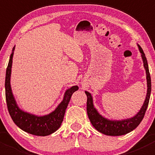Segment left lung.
<instances>
[{"mask_svg": "<svg viewBox=\"0 0 155 155\" xmlns=\"http://www.w3.org/2000/svg\"><path fill=\"white\" fill-rule=\"evenodd\" d=\"M138 47L140 53H141L143 65H144L145 72H146L147 87L148 88H147V94L145 97L144 104L137 115H134L132 118L123 120H114L113 121V120L107 119V118L103 117L101 114H99L97 110L94 107L93 98H92L91 94L88 91H85L87 95V113L91 123L97 130L105 134V135L121 136L128 134L130 131L134 130L135 128H137L144 118L145 111H146L148 102H149L150 95H151V82L146 57H145L143 48L139 45Z\"/></svg>", "mask_w": 155, "mask_h": 155, "instance_id": "1", "label": "left lung"}]
</instances>
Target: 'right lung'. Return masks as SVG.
I'll use <instances>...</instances> for the list:
<instances>
[{
    "label": "right lung",
    "instance_id": "right-lung-1",
    "mask_svg": "<svg viewBox=\"0 0 155 155\" xmlns=\"http://www.w3.org/2000/svg\"><path fill=\"white\" fill-rule=\"evenodd\" d=\"M14 50H15V46L12 50L8 66L6 71V101H7L9 113L14 123L22 130L33 135L41 136V137L50 135L55 132L61 125L66 109L70 102L72 94L79 89V87L77 85H75L68 89L65 92L61 103L53 112L48 115H43V116H37V115L30 114L28 112H24L20 109L17 105L13 94H12L10 85L11 68H12Z\"/></svg>",
    "mask_w": 155,
    "mask_h": 155
}]
</instances>
